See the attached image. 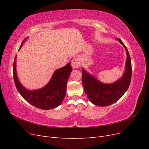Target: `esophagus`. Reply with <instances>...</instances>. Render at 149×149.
<instances>
[{
  "instance_id": "34e87169",
  "label": "esophagus",
  "mask_w": 149,
  "mask_h": 149,
  "mask_svg": "<svg viewBox=\"0 0 149 149\" xmlns=\"http://www.w3.org/2000/svg\"><path fill=\"white\" fill-rule=\"evenodd\" d=\"M81 65V61L79 58H74L71 61V66L73 68H79Z\"/></svg>"
}]
</instances>
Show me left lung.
<instances>
[{"mask_svg": "<svg viewBox=\"0 0 149 149\" xmlns=\"http://www.w3.org/2000/svg\"><path fill=\"white\" fill-rule=\"evenodd\" d=\"M117 40L123 45L127 55L125 71L120 79L112 84H103L84 70H82V83L84 92L87 94L89 101L97 106H109L118 101L127 90L131 81L132 70L129 52L122 40L120 38Z\"/></svg>", "mask_w": 149, "mask_h": 149, "instance_id": "obj_1", "label": "left lung"}]
</instances>
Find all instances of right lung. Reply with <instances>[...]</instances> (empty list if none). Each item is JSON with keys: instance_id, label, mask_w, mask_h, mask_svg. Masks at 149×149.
I'll return each instance as SVG.
<instances>
[{"instance_id": "add662e5", "label": "right lung", "mask_w": 149, "mask_h": 149, "mask_svg": "<svg viewBox=\"0 0 149 149\" xmlns=\"http://www.w3.org/2000/svg\"><path fill=\"white\" fill-rule=\"evenodd\" d=\"M71 71L72 68L69 63L56 70L50 81L45 87L35 91H29L22 86L18 79L16 73V56L13 65V79L18 91L30 104L45 110L54 109L62 103L65 96L67 81Z\"/></svg>"}]
</instances>
